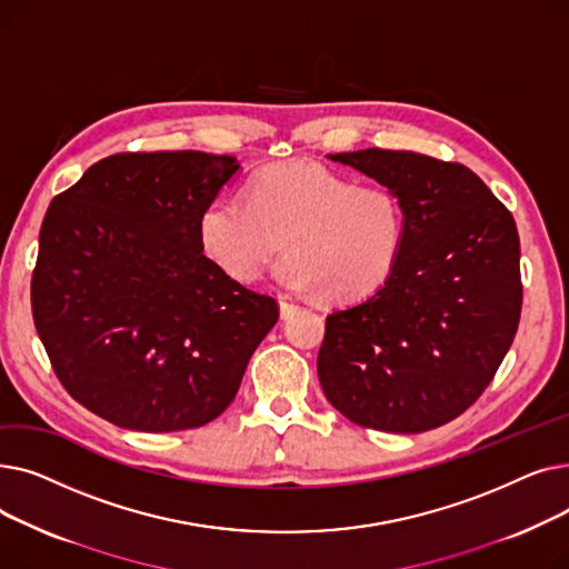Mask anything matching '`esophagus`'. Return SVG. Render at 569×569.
Returning <instances> with one entry per match:
<instances>
[{
	"mask_svg": "<svg viewBox=\"0 0 569 569\" xmlns=\"http://www.w3.org/2000/svg\"><path fill=\"white\" fill-rule=\"evenodd\" d=\"M279 309H281V318H290V316H295L297 311H300V307L288 302V300H279Z\"/></svg>",
	"mask_w": 569,
	"mask_h": 569,
	"instance_id": "esophagus-1",
	"label": "esophagus"
}]
</instances>
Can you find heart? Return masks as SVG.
<instances>
[{"instance_id": "heart-1", "label": "heart", "mask_w": 569, "mask_h": 569, "mask_svg": "<svg viewBox=\"0 0 569 569\" xmlns=\"http://www.w3.org/2000/svg\"><path fill=\"white\" fill-rule=\"evenodd\" d=\"M204 256L239 283L256 281L283 249L277 283L297 295L355 302L395 274L406 212L387 184L355 179L316 161L274 163L251 177L247 198L219 193L198 217Z\"/></svg>"}]
</instances>
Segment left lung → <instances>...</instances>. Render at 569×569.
<instances>
[{"instance_id":"1","label":"left lung","mask_w":569,"mask_h":569,"mask_svg":"<svg viewBox=\"0 0 569 569\" xmlns=\"http://www.w3.org/2000/svg\"><path fill=\"white\" fill-rule=\"evenodd\" d=\"M327 157L399 193L406 242L382 288L327 316L322 392L367 429L420 433L452 422L487 390L519 327L510 209L461 163L376 147Z\"/></svg>"}]
</instances>
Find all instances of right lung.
I'll list each match as a JSON object with an SVG mask.
<instances>
[{"instance_id":"right-lung-1","label":"right lung","mask_w":569,"mask_h":569,"mask_svg":"<svg viewBox=\"0 0 569 569\" xmlns=\"http://www.w3.org/2000/svg\"><path fill=\"white\" fill-rule=\"evenodd\" d=\"M234 157L124 152L52 198L32 313L64 390L114 427L196 429L234 399L277 300L202 256L198 217Z\"/></svg>"}]
</instances>
